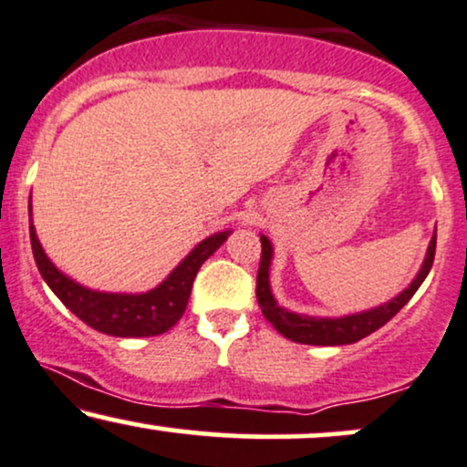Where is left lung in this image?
Here are the masks:
<instances>
[{"mask_svg": "<svg viewBox=\"0 0 467 467\" xmlns=\"http://www.w3.org/2000/svg\"><path fill=\"white\" fill-rule=\"evenodd\" d=\"M262 240V260H260V271H257V286H255V297L260 304L262 315L266 317V321L271 323L282 337L290 338L295 343L304 345H349L360 341V338L369 337L371 332L380 330L387 321H391L404 306L409 304V299L418 293L426 275L431 273L432 260H435V244H437V229L432 234L429 251H426L424 262H421L420 273L415 275L413 282L409 284V288H404L402 293L396 295L393 299L385 301V304L376 306V308L354 312V315L345 317H310V315H297V312H290L284 306H279L275 297H273L271 290V279H268V271H271L273 262V244L266 235H260Z\"/></svg>", "mask_w": 467, "mask_h": 467, "instance_id": "obj_1", "label": "left lung"}]
</instances>
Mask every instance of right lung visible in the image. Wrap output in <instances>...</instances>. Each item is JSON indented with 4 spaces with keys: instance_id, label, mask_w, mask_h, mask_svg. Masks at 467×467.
I'll return each instance as SVG.
<instances>
[{
    "instance_id": "right-lung-1",
    "label": "right lung",
    "mask_w": 467,
    "mask_h": 467,
    "mask_svg": "<svg viewBox=\"0 0 467 467\" xmlns=\"http://www.w3.org/2000/svg\"><path fill=\"white\" fill-rule=\"evenodd\" d=\"M27 213L32 218V205L27 207ZM229 234H232V229H224V232H216L201 240L179 262V266L152 290L135 295L100 293V290L80 286L78 282L69 279L52 265V260L46 255L41 243H38L35 224L30 221L32 254H35L38 273L46 279L47 286L52 288V293L93 330L122 338L157 337V334L168 332L188 308L192 284H194V277L202 262L213 255V251L221 249Z\"/></svg>"
}]
</instances>
